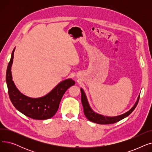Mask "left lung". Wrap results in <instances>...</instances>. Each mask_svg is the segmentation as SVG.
Wrapping results in <instances>:
<instances>
[{
    "instance_id": "left-lung-1",
    "label": "left lung",
    "mask_w": 152,
    "mask_h": 152,
    "mask_svg": "<svg viewBox=\"0 0 152 152\" xmlns=\"http://www.w3.org/2000/svg\"><path fill=\"white\" fill-rule=\"evenodd\" d=\"M81 102H82V104L84 108V113L86 117L88 119L89 121L94 122L95 123L99 124H113L119 121L120 120H121V119L125 118L126 117L128 116L134 111L135 107H137L139 98H140V95H139L136 102L135 103L134 106L128 111H127V112L121 115L113 116V117H110V116H103V115L98 114L97 113H95V111H94L91 108L89 104V102L87 101L86 94L82 88H81Z\"/></svg>"
}]
</instances>
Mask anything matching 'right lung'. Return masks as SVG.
<instances>
[{
    "label": "right lung",
    "mask_w": 152,
    "mask_h": 152,
    "mask_svg": "<svg viewBox=\"0 0 152 152\" xmlns=\"http://www.w3.org/2000/svg\"><path fill=\"white\" fill-rule=\"evenodd\" d=\"M13 49L7 66L6 83L10 99L13 106L25 116L34 119H47L57 112L61 99L66 91L75 84L72 79H67L56 86L47 95L39 98H31L21 94L12 80L11 68L13 63Z\"/></svg>",
    "instance_id": "1"
}]
</instances>
